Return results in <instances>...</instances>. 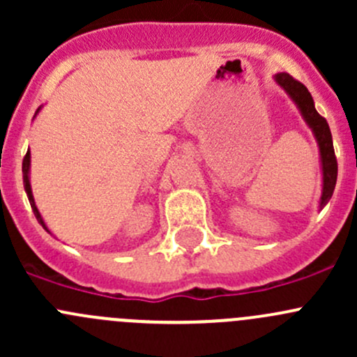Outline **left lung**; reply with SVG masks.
<instances>
[{
	"label": "left lung",
	"instance_id": "1",
	"mask_svg": "<svg viewBox=\"0 0 357 357\" xmlns=\"http://www.w3.org/2000/svg\"><path fill=\"white\" fill-rule=\"evenodd\" d=\"M275 82L289 95V98L295 103L298 112H301L302 119L307 124L314 135L316 143L319 149V167H321V197H319V211L328 204L333 195L335 183H337V158H335L333 150V139L332 132H330L328 122L318 114L314 107V100H312L311 93L307 91L304 84L295 81L290 74L287 72H280L275 75Z\"/></svg>",
	"mask_w": 357,
	"mask_h": 357
}]
</instances>
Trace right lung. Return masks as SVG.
I'll list each match as a JSON object with an SVG mask.
<instances>
[{
  "mask_svg": "<svg viewBox=\"0 0 357 357\" xmlns=\"http://www.w3.org/2000/svg\"><path fill=\"white\" fill-rule=\"evenodd\" d=\"M39 112H41V107H39V109L36 110L34 117H36V115L39 114ZM22 174H24V190H25V193H27L29 204H31L32 211H34V215H36V219H38V221L41 222V226H43V228L46 229V231H48V233H52V231H50V229H48V226H46L45 219H43V218H41V214H39L38 207H36L34 195H32V188H31V152H29V150H27V153H25V157H24V162H22Z\"/></svg>",
  "mask_w": 357,
  "mask_h": 357,
  "instance_id": "1",
  "label": "right lung"
}]
</instances>
